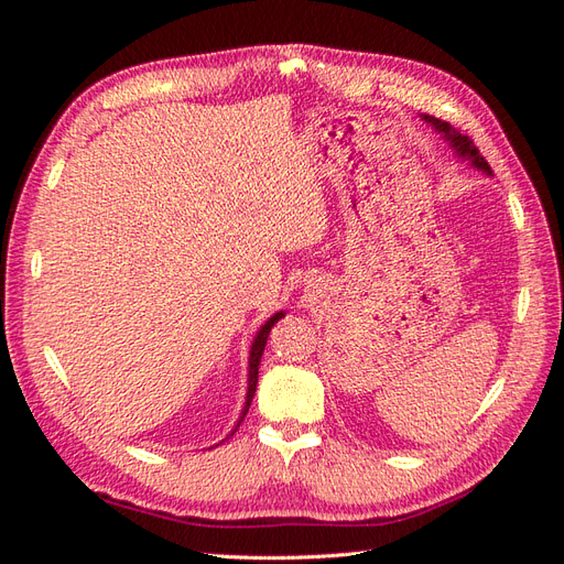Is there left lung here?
Returning <instances> with one entry per match:
<instances>
[{"instance_id": "1", "label": "left lung", "mask_w": 564, "mask_h": 564, "mask_svg": "<svg viewBox=\"0 0 564 564\" xmlns=\"http://www.w3.org/2000/svg\"><path fill=\"white\" fill-rule=\"evenodd\" d=\"M423 119H425V122H431L437 131H442V133L447 135V141L454 145V150L458 152L460 158H470V160H473V164H475L477 169H482V172L491 174V172H489V164H487V160L480 155V150L475 148V143L468 139V135L458 133L449 122H442V119H437V117H433V115H423Z\"/></svg>"}]
</instances>
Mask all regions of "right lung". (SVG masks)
<instances>
[{"label":"right lung","instance_id":"right-lung-1","mask_svg":"<svg viewBox=\"0 0 564 564\" xmlns=\"http://www.w3.org/2000/svg\"><path fill=\"white\" fill-rule=\"evenodd\" d=\"M280 317H284V313H278V315H272L263 327L259 329V334H256V338H253V344H251V352H249V388H247V404H245V412H242V416H240V423H242V419L247 416V412H249V404H251V398H253V392H256V383H259V365H261V355H263V350H265V340H268V334H270V329H272V324H275ZM237 423V425H240ZM235 433V431H232Z\"/></svg>","mask_w":564,"mask_h":564}]
</instances>
